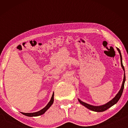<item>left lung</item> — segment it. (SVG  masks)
I'll list each match as a JSON object with an SVG mask.
<instances>
[{
	"mask_svg": "<svg viewBox=\"0 0 128 128\" xmlns=\"http://www.w3.org/2000/svg\"><path fill=\"white\" fill-rule=\"evenodd\" d=\"M117 50L119 54H120V60H121V66L122 68L123 69V70L124 71V78H123V81H122V85H121V87L120 88V90H119V92H118V94L116 95V96L114 97V98L111 100L110 101L108 102L107 103L104 104L103 105H101V106H92L89 104H88L85 102H84L82 100H80V99H78L79 102L82 105H83L84 106H85L87 108H88V110H90L91 111H94V112H103L107 110L108 108L112 107V106H114V104L118 102V101L119 99H120V97L121 96V95L122 94V92L123 90H124V84H125V69L124 67L123 66L122 64V56H121V52L118 48H117Z\"/></svg>",
	"mask_w": 128,
	"mask_h": 128,
	"instance_id": "1",
	"label": "left lung"
}]
</instances>
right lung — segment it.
Segmentation results:
<instances>
[{
    "instance_id": "1",
    "label": "right lung",
    "mask_w": 128,
    "mask_h": 128,
    "mask_svg": "<svg viewBox=\"0 0 128 128\" xmlns=\"http://www.w3.org/2000/svg\"><path fill=\"white\" fill-rule=\"evenodd\" d=\"M54 92H53L52 95V97L51 98V100H50L48 103L46 105V107H45L44 108H43V109H42L41 110H40V111H39L38 112H33V113H24V112H21V113L23 114H24V115H25V116H29V117L38 116L42 115V114H43L45 113V112H46L47 110H48V108L52 106V104H53L54 100Z\"/></svg>"
}]
</instances>
